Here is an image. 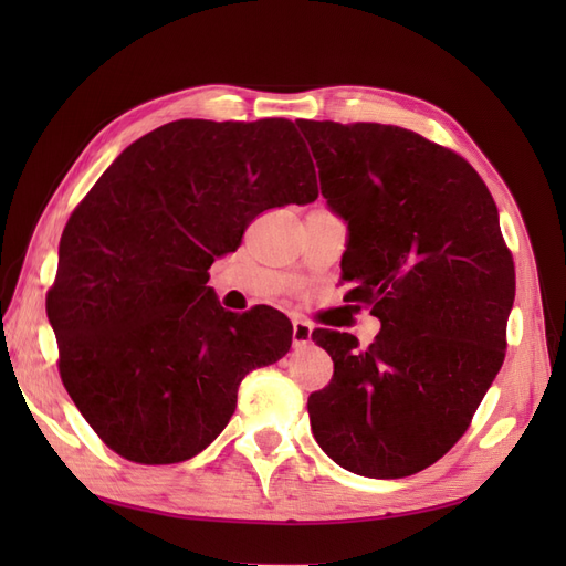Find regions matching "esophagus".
I'll use <instances>...</instances> for the list:
<instances>
[{
    "label": "esophagus",
    "instance_id": "esophagus-1",
    "mask_svg": "<svg viewBox=\"0 0 566 566\" xmlns=\"http://www.w3.org/2000/svg\"><path fill=\"white\" fill-rule=\"evenodd\" d=\"M312 325L306 321H293V345L302 347V345H310L312 342Z\"/></svg>",
    "mask_w": 566,
    "mask_h": 566
}]
</instances>
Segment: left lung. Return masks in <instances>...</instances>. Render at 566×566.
I'll return each instance as SVG.
<instances>
[{"instance_id": "1", "label": "left lung", "mask_w": 566, "mask_h": 566, "mask_svg": "<svg viewBox=\"0 0 566 566\" xmlns=\"http://www.w3.org/2000/svg\"><path fill=\"white\" fill-rule=\"evenodd\" d=\"M297 127L347 224V300L370 304L382 325L366 349L349 333L312 335L335 364L306 403L312 432L354 474H416L465 434L503 366L515 266L499 210L470 163L416 132Z\"/></svg>"}]
</instances>
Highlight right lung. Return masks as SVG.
Instances as JSON below:
<instances>
[{"mask_svg":"<svg viewBox=\"0 0 566 566\" xmlns=\"http://www.w3.org/2000/svg\"><path fill=\"white\" fill-rule=\"evenodd\" d=\"M316 198L283 117L177 119L101 175L63 231L46 316L61 380L106 447L169 465L221 434L243 378L287 354L293 325L271 306L227 312L208 269L256 214Z\"/></svg>","mask_w":566,"mask_h":566,"instance_id":"right-lung-1","label":"right lung"}]
</instances>
